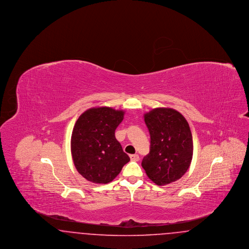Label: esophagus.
I'll list each match as a JSON object with an SVG mask.
<instances>
[{
  "label": "esophagus",
  "instance_id": "obj_1",
  "mask_svg": "<svg viewBox=\"0 0 249 249\" xmlns=\"http://www.w3.org/2000/svg\"><path fill=\"white\" fill-rule=\"evenodd\" d=\"M130 160L132 161H138L139 160V156L137 154H132L130 156Z\"/></svg>",
  "mask_w": 249,
  "mask_h": 249
}]
</instances>
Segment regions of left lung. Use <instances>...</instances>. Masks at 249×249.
Listing matches in <instances>:
<instances>
[{
	"mask_svg": "<svg viewBox=\"0 0 249 249\" xmlns=\"http://www.w3.org/2000/svg\"><path fill=\"white\" fill-rule=\"evenodd\" d=\"M150 134V151L142 167L155 184L163 186L182 178L190 168L193 142L188 121L172 108H155L144 114Z\"/></svg>",
	"mask_w": 249,
	"mask_h": 249,
	"instance_id": "obj_1",
	"label": "left lung"
}]
</instances>
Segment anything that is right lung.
I'll return each mask as SVG.
<instances>
[{"instance_id": "add662e5", "label": "right lung", "mask_w": 249, "mask_h": 249, "mask_svg": "<svg viewBox=\"0 0 249 249\" xmlns=\"http://www.w3.org/2000/svg\"><path fill=\"white\" fill-rule=\"evenodd\" d=\"M124 113L111 107H93L76 120L71 132V157L77 172L88 181L107 184L130 161L115 136Z\"/></svg>"}]
</instances>
